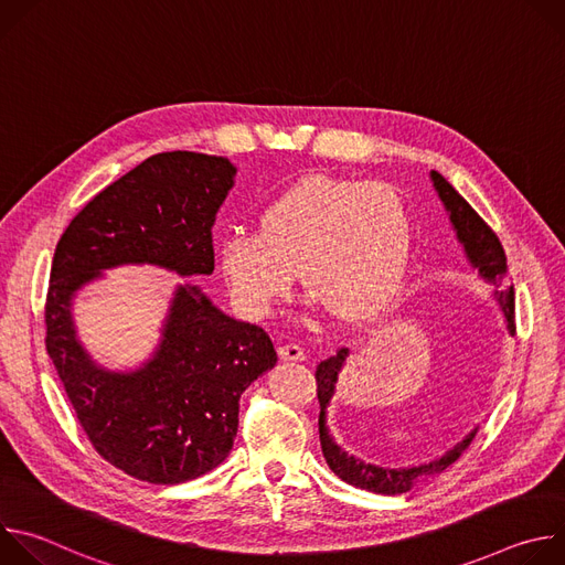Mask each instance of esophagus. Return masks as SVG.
<instances>
[{"label": "esophagus", "mask_w": 565, "mask_h": 565, "mask_svg": "<svg viewBox=\"0 0 565 565\" xmlns=\"http://www.w3.org/2000/svg\"><path fill=\"white\" fill-rule=\"evenodd\" d=\"M279 355H281L284 362H301V360L306 358L303 349H301L299 344H295V342L281 344V347H279Z\"/></svg>", "instance_id": "34e87169"}]
</instances>
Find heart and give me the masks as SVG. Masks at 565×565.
I'll use <instances>...</instances> for the list:
<instances>
[{"instance_id":"b5f03b06","label":"heart","mask_w":565,"mask_h":565,"mask_svg":"<svg viewBox=\"0 0 565 565\" xmlns=\"http://www.w3.org/2000/svg\"><path fill=\"white\" fill-rule=\"evenodd\" d=\"M262 230H234L218 266L238 308L268 317L303 268L315 303L358 321L402 290L414 255V223L397 192L373 181L308 177L262 212Z\"/></svg>"}]
</instances>
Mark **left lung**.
Returning <instances> with one entry per match:
<instances>
[{"mask_svg":"<svg viewBox=\"0 0 565 565\" xmlns=\"http://www.w3.org/2000/svg\"><path fill=\"white\" fill-rule=\"evenodd\" d=\"M431 183L449 214V223L456 232V238L460 241L471 270H476L482 281L494 286V297L505 315L508 331H510V335H514L516 333L514 290H512V286H508V259H505V250L501 246L499 236L492 232V227L486 221H482L473 212V207L447 183V179L443 174L431 172ZM349 355H351L349 349H340L329 360L319 362V366L315 371L317 397H319V443H321V454H324V458H327L329 467L335 471V476H340L344 482H349V486H355L360 490L393 497V494H405V492L414 490L418 482L445 471L449 465H454L460 458V454L473 440L478 427H473L460 443H456L451 449H447L440 458L423 462V465H409V467H380L373 462H364L362 458H358V456L349 454L344 447H340L327 425V409L335 395V384H338V377H340Z\"/></svg>","mask_w":565,"mask_h":565,"instance_id":"obj_1","label":"left lung"}]
</instances>
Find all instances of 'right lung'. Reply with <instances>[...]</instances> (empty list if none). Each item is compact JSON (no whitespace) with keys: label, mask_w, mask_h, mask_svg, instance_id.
I'll return each mask as SVG.
<instances>
[{"label":"right lung","mask_w":565,"mask_h":565,"mask_svg":"<svg viewBox=\"0 0 565 565\" xmlns=\"http://www.w3.org/2000/svg\"><path fill=\"white\" fill-rule=\"evenodd\" d=\"M234 177L223 156H149L94 196L55 248L44 308L49 358L96 451L156 486L199 478L225 460L241 393L277 364L273 340L188 281L172 292L151 358L111 371L79 342L73 299L118 266L212 275V225Z\"/></svg>","instance_id":"right-lung-1"}]
</instances>
